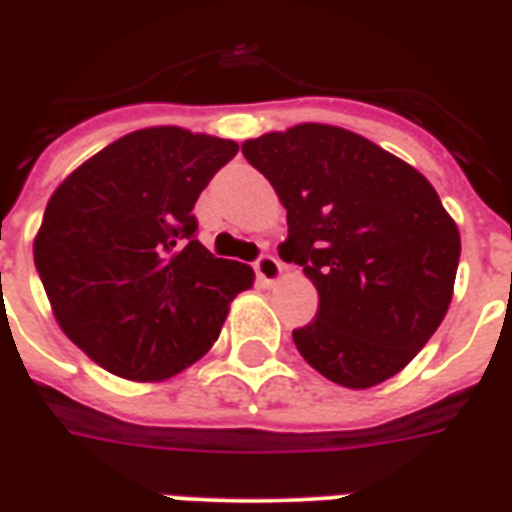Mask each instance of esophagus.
Returning <instances> with one entry per match:
<instances>
[{
    "instance_id": "esophagus-1",
    "label": "esophagus",
    "mask_w": 512,
    "mask_h": 512,
    "mask_svg": "<svg viewBox=\"0 0 512 512\" xmlns=\"http://www.w3.org/2000/svg\"><path fill=\"white\" fill-rule=\"evenodd\" d=\"M255 273H257V279L263 281V284L273 287V284H276V281L284 276V268H281L279 257L260 255V257H257V263H255Z\"/></svg>"
}]
</instances>
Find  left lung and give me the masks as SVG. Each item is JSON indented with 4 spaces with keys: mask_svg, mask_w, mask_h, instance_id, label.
<instances>
[{
    "mask_svg": "<svg viewBox=\"0 0 512 512\" xmlns=\"http://www.w3.org/2000/svg\"><path fill=\"white\" fill-rule=\"evenodd\" d=\"M241 154L287 209L281 260L303 265L319 313L300 356L342 388L390 380L444 321L460 231L428 177L372 140L305 122L244 140Z\"/></svg>",
    "mask_w": 512,
    "mask_h": 512,
    "instance_id": "left-lung-1",
    "label": "left lung"
}]
</instances>
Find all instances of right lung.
<instances>
[{
	"mask_svg": "<svg viewBox=\"0 0 512 512\" xmlns=\"http://www.w3.org/2000/svg\"><path fill=\"white\" fill-rule=\"evenodd\" d=\"M239 151L183 127L135 130L79 164L47 201L34 263L52 316L106 372L162 382L220 337L255 271L212 257L193 204Z\"/></svg>",
	"mask_w": 512,
	"mask_h": 512,
	"instance_id": "add662e5",
	"label": "right lung"
}]
</instances>
